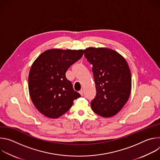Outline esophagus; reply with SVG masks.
<instances>
[{
	"label": "esophagus",
	"mask_w": 160,
	"mask_h": 160,
	"mask_svg": "<svg viewBox=\"0 0 160 160\" xmlns=\"http://www.w3.org/2000/svg\"><path fill=\"white\" fill-rule=\"evenodd\" d=\"M79 93H80L82 96H83V89H81V90L79 91Z\"/></svg>",
	"instance_id": "esophagus-1"
}]
</instances>
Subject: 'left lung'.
<instances>
[{"label":"left lung","mask_w":160,"mask_h":160,"mask_svg":"<svg viewBox=\"0 0 160 160\" xmlns=\"http://www.w3.org/2000/svg\"><path fill=\"white\" fill-rule=\"evenodd\" d=\"M92 64L96 96L91 101L93 111L103 117L118 113L127 102L131 92V73L126 60L107 48H88L84 50Z\"/></svg>","instance_id":"1"}]
</instances>
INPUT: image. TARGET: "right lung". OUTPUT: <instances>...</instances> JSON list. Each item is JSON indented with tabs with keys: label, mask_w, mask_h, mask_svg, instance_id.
I'll list each match as a JSON object with an SVG mask.
<instances>
[{
	"label": "right lung",
	"mask_w": 160,
	"mask_h": 160,
	"mask_svg": "<svg viewBox=\"0 0 160 160\" xmlns=\"http://www.w3.org/2000/svg\"><path fill=\"white\" fill-rule=\"evenodd\" d=\"M83 52V50L50 49L33 63L28 77L30 95L36 108L45 117L59 118L81 96L66 78V72Z\"/></svg>",
	"instance_id": "1"
}]
</instances>
